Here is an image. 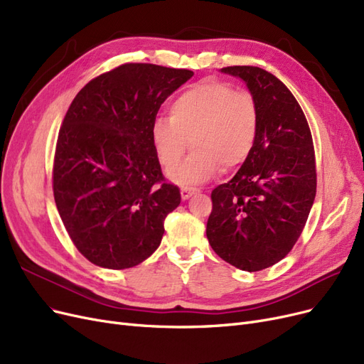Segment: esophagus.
I'll use <instances>...</instances> for the list:
<instances>
[{
  "mask_svg": "<svg viewBox=\"0 0 364 364\" xmlns=\"http://www.w3.org/2000/svg\"><path fill=\"white\" fill-rule=\"evenodd\" d=\"M198 192H199V189H196V187H189V186L181 187V191H180L183 199H189V198H192Z\"/></svg>",
  "mask_w": 364,
  "mask_h": 364,
  "instance_id": "esophagus-1",
  "label": "esophagus"
}]
</instances>
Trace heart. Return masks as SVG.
<instances>
[{
  "mask_svg": "<svg viewBox=\"0 0 364 364\" xmlns=\"http://www.w3.org/2000/svg\"><path fill=\"white\" fill-rule=\"evenodd\" d=\"M259 115L253 96L222 80L205 79L181 92L169 106V119H157L151 141L160 165L171 171L188 147L194 153L169 177L180 184L205 183L222 168L232 171L250 156Z\"/></svg>",
  "mask_w": 364,
  "mask_h": 364,
  "instance_id": "heart-1",
  "label": "heart"
}]
</instances>
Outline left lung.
Wrapping results in <instances>:
<instances>
[{"label": "left lung", "mask_w": 364, "mask_h": 364, "mask_svg": "<svg viewBox=\"0 0 364 364\" xmlns=\"http://www.w3.org/2000/svg\"><path fill=\"white\" fill-rule=\"evenodd\" d=\"M220 72L245 80L259 126L234 178L211 192L207 238L223 261L259 272L284 259L303 232L316 195L314 141L299 102L274 75L253 65Z\"/></svg>", "instance_id": "1"}]
</instances>
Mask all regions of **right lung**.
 Returning <instances> with one entry per match:
<instances>
[{"label": "right lung", "instance_id": "obj_1", "mask_svg": "<svg viewBox=\"0 0 364 364\" xmlns=\"http://www.w3.org/2000/svg\"><path fill=\"white\" fill-rule=\"evenodd\" d=\"M192 70L130 63L80 90L58 133L53 198L76 249L123 270L156 252L164 222L180 205L151 141L156 115Z\"/></svg>", "mask_w": 364, "mask_h": 364}]
</instances>
